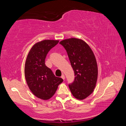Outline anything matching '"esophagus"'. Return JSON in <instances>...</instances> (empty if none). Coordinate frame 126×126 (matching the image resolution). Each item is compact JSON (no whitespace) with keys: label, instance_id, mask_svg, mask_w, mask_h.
Returning a JSON list of instances; mask_svg holds the SVG:
<instances>
[{"label":"esophagus","instance_id":"obj_1","mask_svg":"<svg viewBox=\"0 0 126 126\" xmlns=\"http://www.w3.org/2000/svg\"><path fill=\"white\" fill-rule=\"evenodd\" d=\"M61 78H62L63 80H64V79H65V76H64V75L63 74H62V76H61Z\"/></svg>","mask_w":126,"mask_h":126}]
</instances>
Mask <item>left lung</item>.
<instances>
[{
  "instance_id": "obj_1",
  "label": "left lung",
  "mask_w": 126,
  "mask_h": 126,
  "mask_svg": "<svg viewBox=\"0 0 126 126\" xmlns=\"http://www.w3.org/2000/svg\"><path fill=\"white\" fill-rule=\"evenodd\" d=\"M59 43L65 50L75 75L69 85L72 95L77 99L86 98L94 91L98 78V66L92 50L82 39L71 38Z\"/></svg>"
}]
</instances>
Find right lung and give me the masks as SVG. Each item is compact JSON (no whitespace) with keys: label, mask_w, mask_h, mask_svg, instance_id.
Here are the masks:
<instances>
[{"label":"right lung","mask_w":126,"mask_h":126,"mask_svg":"<svg viewBox=\"0 0 126 126\" xmlns=\"http://www.w3.org/2000/svg\"><path fill=\"white\" fill-rule=\"evenodd\" d=\"M58 40H43L36 43L27 55L24 75L28 86L34 95L43 100H48L56 92L63 81L57 77L45 64L49 51L58 43Z\"/></svg>","instance_id":"1"}]
</instances>
